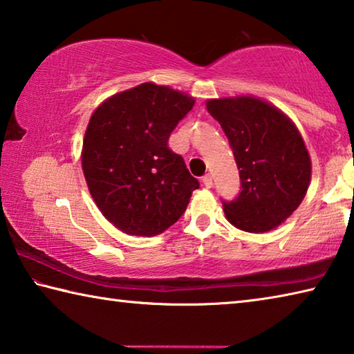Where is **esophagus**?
Returning a JSON list of instances; mask_svg holds the SVG:
<instances>
[{
	"label": "esophagus",
	"instance_id": "1",
	"mask_svg": "<svg viewBox=\"0 0 354 354\" xmlns=\"http://www.w3.org/2000/svg\"><path fill=\"white\" fill-rule=\"evenodd\" d=\"M203 184H205L207 189H211V187H212V185H214V181H212V175H211V173H207V175L203 176Z\"/></svg>",
	"mask_w": 354,
	"mask_h": 354
}]
</instances>
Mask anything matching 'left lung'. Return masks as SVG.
Wrapping results in <instances>:
<instances>
[{
  "mask_svg": "<svg viewBox=\"0 0 354 354\" xmlns=\"http://www.w3.org/2000/svg\"><path fill=\"white\" fill-rule=\"evenodd\" d=\"M207 112L230 140L241 194L223 201L227 221L247 232L279 226L299 206L310 183V158L292 120L254 97L207 100Z\"/></svg>",
  "mask_w": 354,
  "mask_h": 354,
  "instance_id": "1",
  "label": "left lung"
}]
</instances>
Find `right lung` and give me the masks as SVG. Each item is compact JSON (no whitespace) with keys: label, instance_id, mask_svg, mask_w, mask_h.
Masks as SVG:
<instances>
[{"label":"right lung","instance_id":"right-lung-1","mask_svg":"<svg viewBox=\"0 0 354 354\" xmlns=\"http://www.w3.org/2000/svg\"><path fill=\"white\" fill-rule=\"evenodd\" d=\"M195 100L143 82L107 98L82 142V171L101 214L129 236L151 237L176 223L200 187L169 137Z\"/></svg>","mask_w":354,"mask_h":354}]
</instances>
